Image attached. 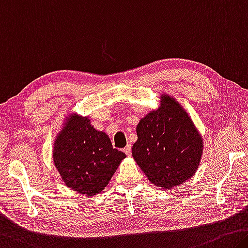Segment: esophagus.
<instances>
[{
  "instance_id": "esophagus-1",
  "label": "esophagus",
  "mask_w": 248,
  "mask_h": 248,
  "mask_svg": "<svg viewBox=\"0 0 248 248\" xmlns=\"http://www.w3.org/2000/svg\"><path fill=\"white\" fill-rule=\"evenodd\" d=\"M124 152L127 155H131V145L128 144L127 147H125V148L124 149Z\"/></svg>"
}]
</instances>
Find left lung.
<instances>
[{
	"label": "left lung",
	"instance_id": "obj_1",
	"mask_svg": "<svg viewBox=\"0 0 248 248\" xmlns=\"http://www.w3.org/2000/svg\"><path fill=\"white\" fill-rule=\"evenodd\" d=\"M137 136L132 156L155 186L173 188L198 170L203 153L202 137L173 97L161 95L160 107L139 121Z\"/></svg>",
	"mask_w": 248,
	"mask_h": 248
}]
</instances>
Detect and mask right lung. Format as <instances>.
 Listing matches in <instances>:
<instances>
[{
	"mask_svg": "<svg viewBox=\"0 0 248 248\" xmlns=\"http://www.w3.org/2000/svg\"><path fill=\"white\" fill-rule=\"evenodd\" d=\"M124 158L105 132L90 124L88 117L77 113L66 117L54 141L55 167L67 187L80 194H99Z\"/></svg>",
	"mask_w": 248,
	"mask_h": 248,
	"instance_id": "add662e5",
	"label": "right lung"
}]
</instances>
